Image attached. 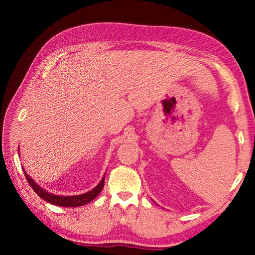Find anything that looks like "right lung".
I'll use <instances>...</instances> for the list:
<instances>
[{"label": "right lung", "mask_w": 255, "mask_h": 255, "mask_svg": "<svg viewBox=\"0 0 255 255\" xmlns=\"http://www.w3.org/2000/svg\"><path fill=\"white\" fill-rule=\"evenodd\" d=\"M18 153H19V149H18ZM23 172L27 178V181L29 183V185L36 192V194H38V196L41 197L48 203L56 206H61V207H79V206H83L92 202V200L95 199L97 195L101 193L103 187H104V181H105V175H104L102 177L101 182L97 184L93 189H91L89 192L81 195H75V196H61V195H56V194H51L49 192H47L46 189L38 185V184L32 180L28 174H27L24 169H23Z\"/></svg>", "instance_id": "right-lung-1"}]
</instances>
